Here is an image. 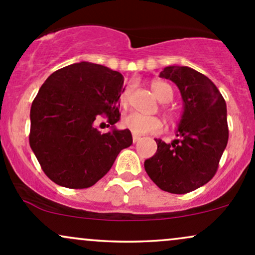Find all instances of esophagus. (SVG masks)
I'll use <instances>...</instances> for the list:
<instances>
[{"label": "esophagus", "instance_id": "34e87169", "mask_svg": "<svg viewBox=\"0 0 255 255\" xmlns=\"http://www.w3.org/2000/svg\"><path fill=\"white\" fill-rule=\"evenodd\" d=\"M140 136L139 135H136V134H133V142H136V141H139L140 140Z\"/></svg>", "mask_w": 255, "mask_h": 255}]
</instances>
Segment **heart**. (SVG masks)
Instances as JSON below:
<instances>
[{"label": "heart", "mask_w": 255, "mask_h": 255, "mask_svg": "<svg viewBox=\"0 0 255 255\" xmlns=\"http://www.w3.org/2000/svg\"><path fill=\"white\" fill-rule=\"evenodd\" d=\"M151 89L156 98L162 103H168L173 98V89L168 83L162 81L151 82ZM130 96V89L127 88L121 94V104L126 105ZM122 126L136 135H144L149 133H157L162 129V122L157 117H149L139 113H130L126 115L122 120Z\"/></svg>", "instance_id": "heart-1"}]
</instances>
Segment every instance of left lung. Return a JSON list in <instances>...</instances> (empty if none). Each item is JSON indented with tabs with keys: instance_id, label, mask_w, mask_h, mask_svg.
<instances>
[{
	"instance_id": "obj_1",
	"label": "left lung",
	"mask_w": 255,
	"mask_h": 255,
	"mask_svg": "<svg viewBox=\"0 0 255 255\" xmlns=\"http://www.w3.org/2000/svg\"><path fill=\"white\" fill-rule=\"evenodd\" d=\"M159 76L178 86L184 113L177 130L179 139L170 144L155 139L157 151L144 167L161 190L187 194L217 173L229 139L226 103L214 83L191 68L167 66Z\"/></svg>"
}]
</instances>
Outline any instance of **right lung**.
Instances as JSON below:
<instances>
[{"mask_svg": "<svg viewBox=\"0 0 255 255\" xmlns=\"http://www.w3.org/2000/svg\"><path fill=\"white\" fill-rule=\"evenodd\" d=\"M125 78L98 64H72L42 85L30 111L29 141L50 180L69 189L91 187L113 167L120 151L133 142L129 129L100 133L96 120H120ZM109 125V127H110Z\"/></svg>", "mask_w": 255, "mask_h": 255, "instance_id": "right-lung-1", "label": "right lung"}]
</instances>
